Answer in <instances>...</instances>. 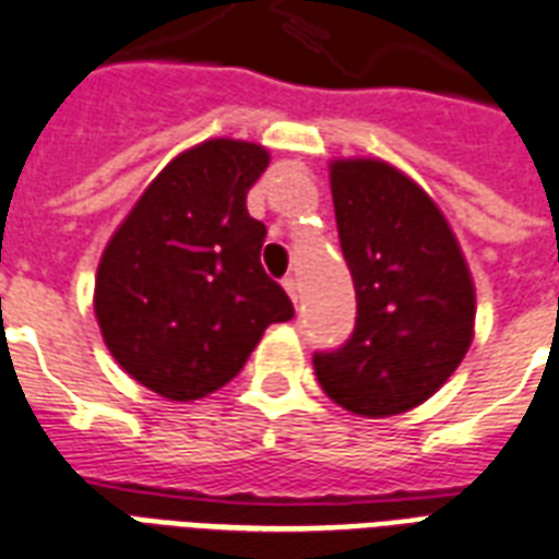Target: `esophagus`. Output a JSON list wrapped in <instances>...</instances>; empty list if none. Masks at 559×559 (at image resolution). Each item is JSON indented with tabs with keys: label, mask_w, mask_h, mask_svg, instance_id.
Listing matches in <instances>:
<instances>
[{
	"label": "esophagus",
	"mask_w": 559,
	"mask_h": 559,
	"mask_svg": "<svg viewBox=\"0 0 559 559\" xmlns=\"http://www.w3.org/2000/svg\"><path fill=\"white\" fill-rule=\"evenodd\" d=\"M283 288H285V292H288V297H292L294 302L300 300V285H297V280H294V276L283 280Z\"/></svg>",
	"instance_id": "1"
}]
</instances>
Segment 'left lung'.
Listing matches in <instances>:
<instances>
[{"label": "left lung", "instance_id": "1", "mask_svg": "<svg viewBox=\"0 0 559 559\" xmlns=\"http://www.w3.org/2000/svg\"><path fill=\"white\" fill-rule=\"evenodd\" d=\"M338 239L356 285L347 344L314 353L320 388L361 417L423 405L473 344L475 288L452 227L382 159L329 166Z\"/></svg>", "mask_w": 559, "mask_h": 559}]
</instances>
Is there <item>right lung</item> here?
Returning a JSON list of instances; mask_svg holds the SVG:
<instances>
[{"mask_svg": "<svg viewBox=\"0 0 559 559\" xmlns=\"http://www.w3.org/2000/svg\"><path fill=\"white\" fill-rule=\"evenodd\" d=\"M271 157L257 142L206 140L142 192L107 241L95 318L124 373L175 402L239 376L271 323L294 318L259 262L265 224L248 192Z\"/></svg>", "mask_w": 559, "mask_h": 559, "instance_id": "1", "label": "right lung"}]
</instances>
